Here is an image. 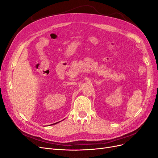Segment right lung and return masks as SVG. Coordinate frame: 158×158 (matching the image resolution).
Segmentation results:
<instances>
[{
	"mask_svg": "<svg viewBox=\"0 0 158 158\" xmlns=\"http://www.w3.org/2000/svg\"><path fill=\"white\" fill-rule=\"evenodd\" d=\"M56 123H55V124H56ZM52 125H54V124H52Z\"/></svg>",
	"mask_w": 158,
	"mask_h": 158,
	"instance_id": "obj_1",
	"label": "right lung"
}]
</instances>
